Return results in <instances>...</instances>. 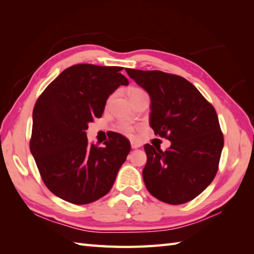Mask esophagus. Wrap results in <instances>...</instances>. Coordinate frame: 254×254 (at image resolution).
I'll return each instance as SVG.
<instances>
[{
	"label": "esophagus",
	"mask_w": 254,
	"mask_h": 254,
	"mask_svg": "<svg viewBox=\"0 0 254 254\" xmlns=\"http://www.w3.org/2000/svg\"><path fill=\"white\" fill-rule=\"evenodd\" d=\"M139 146H141V144H138L137 142H134V141L131 142V147H132L133 149H136V148H138Z\"/></svg>",
	"instance_id": "obj_1"
}]
</instances>
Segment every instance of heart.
<instances>
[{"label": "heart", "mask_w": 254, "mask_h": 254, "mask_svg": "<svg viewBox=\"0 0 254 254\" xmlns=\"http://www.w3.org/2000/svg\"><path fill=\"white\" fill-rule=\"evenodd\" d=\"M141 93H144V90L142 88H138V87H131L130 89H128V95H130V98L134 95H137ZM120 130L123 134H126V135H127V136L134 135V127L128 123H122L120 126Z\"/></svg>", "instance_id": "b5f03b06"}]
</instances>
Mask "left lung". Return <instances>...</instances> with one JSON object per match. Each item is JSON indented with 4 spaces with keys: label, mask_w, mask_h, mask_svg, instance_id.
Wrapping results in <instances>:
<instances>
[{
    "label": "left lung",
    "mask_w": 254,
    "mask_h": 254,
    "mask_svg": "<svg viewBox=\"0 0 254 254\" xmlns=\"http://www.w3.org/2000/svg\"><path fill=\"white\" fill-rule=\"evenodd\" d=\"M126 71L150 97L149 124L155 134L171 142L165 152L144 145L145 186L161 202L191 201L210 185L218 170L224 136L216 111L195 86L179 75Z\"/></svg>",
    "instance_id": "8db88e82"
}]
</instances>
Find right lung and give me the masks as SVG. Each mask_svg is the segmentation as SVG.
I'll return each instance as SVG.
<instances>
[{
    "instance_id": "right-lung-1",
    "label": "right lung",
    "mask_w": 254,
    "mask_h": 254,
    "mask_svg": "<svg viewBox=\"0 0 254 254\" xmlns=\"http://www.w3.org/2000/svg\"><path fill=\"white\" fill-rule=\"evenodd\" d=\"M122 69L69 66L36 101L30 152L46 187L64 201L83 205L105 196L130 153L131 144L121 134L113 133L104 146H97L85 132L102 116L109 95L128 84Z\"/></svg>"
}]
</instances>
